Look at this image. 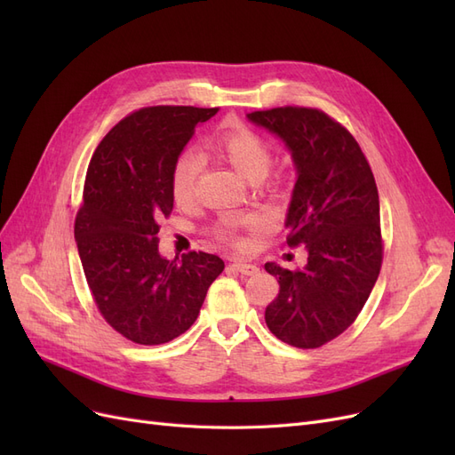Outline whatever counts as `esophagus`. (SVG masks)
Returning <instances> with one entry per match:
<instances>
[{"instance_id":"1","label":"esophagus","mask_w":455,"mask_h":455,"mask_svg":"<svg viewBox=\"0 0 455 455\" xmlns=\"http://www.w3.org/2000/svg\"><path fill=\"white\" fill-rule=\"evenodd\" d=\"M233 267H235L243 275H256L259 267L256 264H249V261H233Z\"/></svg>"}]
</instances>
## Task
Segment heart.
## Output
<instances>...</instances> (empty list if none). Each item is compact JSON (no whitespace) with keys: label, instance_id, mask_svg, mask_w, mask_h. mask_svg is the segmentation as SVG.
Returning <instances> with one entry per match:
<instances>
[{"label":"heart","instance_id":"obj_1","mask_svg":"<svg viewBox=\"0 0 455 455\" xmlns=\"http://www.w3.org/2000/svg\"><path fill=\"white\" fill-rule=\"evenodd\" d=\"M211 149L218 157L228 161L249 182L264 178L273 163L271 148L264 136L243 121L229 119L212 136ZM203 157L194 149H184L176 156L171 169V196L172 201L186 209L197 197V186L203 172ZM254 220L244 216H222L212 226V237L229 246L243 244V229L251 228Z\"/></svg>","mask_w":455,"mask_h":455}]
</instances>
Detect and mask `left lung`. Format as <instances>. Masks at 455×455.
I'll use <instances>...</instances> for the list:
<instances>
[{
  "label": "left lung",
  "instance_id": "left-lung-1",
  "mask_svg": "<svg viewBox=\"0 0 455 455\" xmlns=\"http://www.w3.org/2000/svg\"><path fill=\"white\" fill-rule=\"evenodd\" d=\"M279 134L298 169L286 216V244H306L307 266L266 264L279 294L266 307L273 336L316 349L355 323L383 261L379 197L370 163L355 136L323 109L279 106L249 114Z\"/></svg>",
  "mask_w": 455,
  "mask_h": 455
}]
</instances>
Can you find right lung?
Segmentation results:
<instances>
[{"instance_id": "1", "label": "right lung", "mask_w": 455, "mask_h": 455, "mask_svg": "<svg viewBox=\"0 0 455 455\" xmlns=\"http://www.w3.org/2000/svg\"><path fill=\"white\" fill-rule=\"evenodd\" d=\"M218 108L148 106L96 146L76 214V241L92 301L139 346L167 343L196 323L224 259L191 251L164 259L159 222L172 212L171 169L199 123Z\"/></svg>"}]
</instances>
